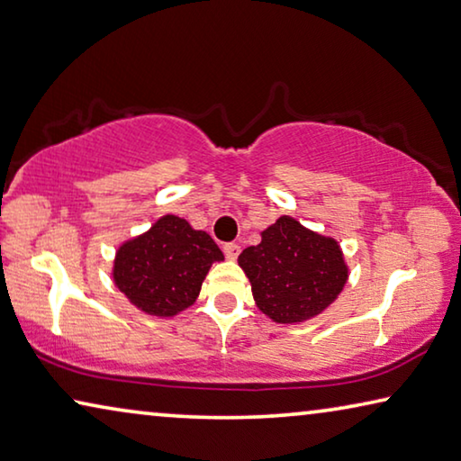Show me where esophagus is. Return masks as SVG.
<instances>
[{"label": "esophagus", "instance_id": "34e87169", "mask_svg": "<svg viewBox=\"0 0 461 461\" xmlns=\"http://www.w3.org/2000/svg\"><path fill=\"white\" fill-rule=\"evenodd\" d=\"M223 252L230 260H236L238 254H240V246L236 242H228V244H223Z\"/></svg>", "mask_w": 461, "mask_h": 461}]
</instances>
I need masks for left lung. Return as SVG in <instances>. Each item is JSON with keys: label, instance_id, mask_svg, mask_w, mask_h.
I'll return each instance as SVG.
<instances>
[{"label": "left lung", "instance_id": "8db88e82", "mask_svg": "<svg viewBox=\"0 0 461 461\" xmlns=\"http://www.w3.org/2000/svg\"><path fill=\"white\" fill-rule=\"evenodd\" d=\"M238 262L260 312L279 324L318 316L339 297L348 276L340 246L287 215L262 231V242L246 248Z\"/></svg>", "mask_w": 461, "mask_h": 461}]
</instances>
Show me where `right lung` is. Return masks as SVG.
<instances>
[{"instance_id":"right-lung-1","label":"right lung","mask_w":461,"mask_h":461,"mask_svg":"<svg viewBox=\"0 0 461 461\" xmlns=\"http://www.w3.org/2000/svg\"><path fill=\"white\" fill-rule=\"evenodd\" d=\"M215 260H223V252L209 233L164 215L149 231L119 248L113 276L139 310L167 318L194 303Z\"/></svg>"}]
</instances>
